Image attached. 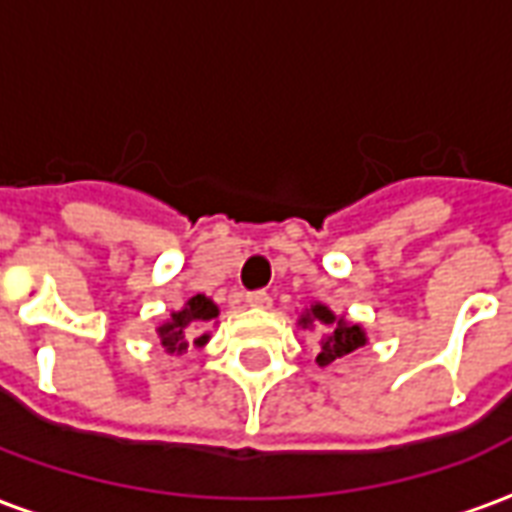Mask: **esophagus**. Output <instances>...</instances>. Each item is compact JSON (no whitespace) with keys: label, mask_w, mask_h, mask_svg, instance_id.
<instances>
[{"label":"esophagus","mask_w":512,"mask_h":512,"mask_svg":"<svg viewBox=\"0 0 512 512\" xmlns=\"http://www.w3.org/2000/svg\"><path fill=\"white\" fill-rule=\"evenodd\" d=\"M246 304H249V307L266 310V307H271V293H268V290H249V293H246Z\"/></svg>","instance_id":"34e87169"}]
</instances>
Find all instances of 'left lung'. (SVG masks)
Masks as SVG:
<instances>
[{
  "instance_id": "8db88e82",
  "label": "left lung",
  "mask_w": 512,
  "mask_h": 512,
  "mask_svg": "<svg viewBox=\"0 0 512 512\" xmlns=\"http://www.w3.org/2000/svg\"><path fill=\"white\" fill-rule=\"evenodd\" d=\"M312 321L318 323V326H326V332H323L321 340V351H318V365L321 367L332 365L334 359H343V356L354 354L356 348L365 345V332H362V326L345 323L343 318H334L332 310H326L323 304H315V307L301 318L304 326H310Z\"/></svg>"
}]
</instances>
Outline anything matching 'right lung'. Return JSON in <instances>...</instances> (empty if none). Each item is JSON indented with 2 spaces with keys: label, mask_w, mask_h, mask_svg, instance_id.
<instances>
[{
  "label": "right lung",
  "mask_w": 512,
  "mask_h": 512,
  "mask_svg": "<svg viewBox=\"0 0 512 512\" xmlns=\"http://www.w3.org/2000/svg\"><path fill=\"white\" fill-rule=\"evenodd\" d=\"M219 315L216 310V304L211 299H205V296H194L189 299V304L183 307L180 312H172V318H169L161 329H158V337H161V345L167 348L169 354H183L189 343L197 336V329H200L205 321H213ZM208 340V334H202L194 343H205Z\"/></svg>",
  "instance_id": "right-lung-1"
}]
</instances>
